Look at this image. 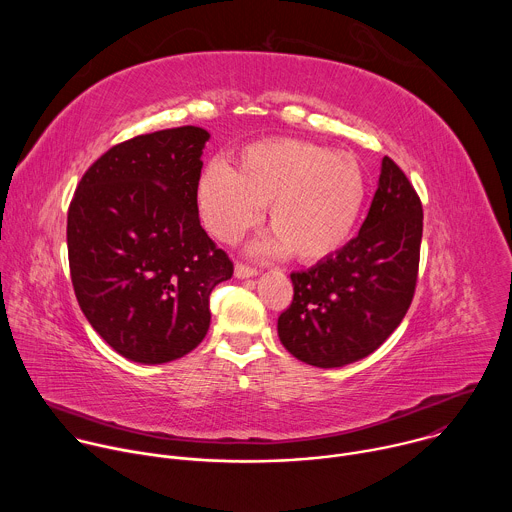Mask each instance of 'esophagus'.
<instances>
[{
	"label": "esophagus",
	"instance_id": "obj_1",
	"mask_svg": "<svg viewBox=\"0 0 512 512\" xmlns=\"http://www.w3.org/2000/svg\"><path fill=\"white\" fill-rule=\"evenodd\" d=\"M235 275H237L239 279H247V277L257 275V269L251 267V265H245V263H237V265H235Z\"/></svg>",
	"mask_w": 512,
	"mask_h": 512
}]
</instances>
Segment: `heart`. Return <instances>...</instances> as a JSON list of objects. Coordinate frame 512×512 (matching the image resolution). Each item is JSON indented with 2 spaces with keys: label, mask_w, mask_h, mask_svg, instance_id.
<instances>
[{
  "label": "heart",
  "mask_w": 512,
  "mask_h": 512,
  "mask_svg": "<svg viewBox=\"0 0 512 512\" xmlns=\"http://www.w3.org/2000/svg\"><path fill=\"white\" fill-rule=\"evenodd\" d=\"M204 227L225 243L239 241L261 218L275 233L263 249L300 263L332 257L350 237L367 196L358 160L324 145L275 137L245 145L231 170L223 162L202 168L194 186Z\"/></svg>",
  "instance_id": "heart-1"
}]
</instances>
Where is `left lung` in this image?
<instances>
[{
  "label": "left lung",
  "instance_id": "1",
  "mask_svg": "<svg viewBox=\"0 0 512 512\" xmlns=\"http://www.w3.org/2000/svg\"><path fill=\"white\" fill-rule=\"evenodd\" d=\"M421 233V200L405 172L385 156L360 233L332 257L289 275L294 300L277 318L287 352L320 369L375 352L411 306Z\"/></svg>",
  "mask_w": 512,
  "mask_h": 512
}]
</instances>
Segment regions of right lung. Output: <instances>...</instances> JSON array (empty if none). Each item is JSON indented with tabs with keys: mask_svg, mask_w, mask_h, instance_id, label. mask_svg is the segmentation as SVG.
Listing matches in <instances>:
<instances>
[{
	"mask_svg": "<svg viewBox=\"0 0 512 512\" xmlns=\"http://www.w3.org/2000/svg\"><path fill=\"white\" fill-rule=\"evenodd\" d=\"M208 131L194 125L131 137L81 178L66 245L77 302L121 356L162 364L210 326V291L233 261L200 227L196 178Z\"/></svg>",
	"mask_w": 512,
	"mask_h": 512,
	"instance_id": "right-lung-1",
	"label": "right lung"
}]
</instances>
